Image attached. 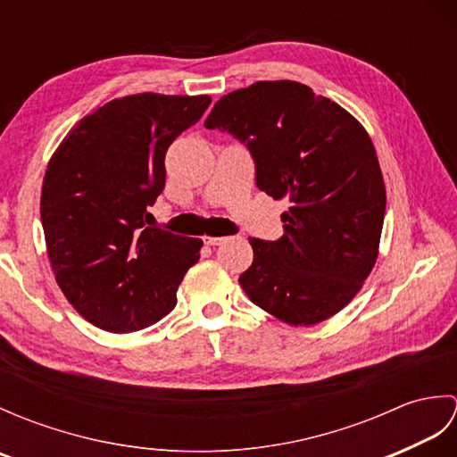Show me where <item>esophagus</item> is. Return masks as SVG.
Here are the masks:
<instances>
[{"label":"esophagus","instance_id":"1","mask_svg":"<svg viewBox=\"0 0 457 457\" xmlns=\"http://www.w3.org/2000/svg\"><path fill=\"white\" fill-rule=\"evenodd\" d=\"M223 241H226V237H212V236H206V237H204V244H206V245H221L223 244Z\"/></svg>","mask_w":457,"mask_h":457}]
</instances>
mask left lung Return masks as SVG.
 <instances>
[{
  "label": "left lung",
  "mask_w": 457,
  "mask_h": 457,
  "mask_svg": "<svg viewBox=\"0 0 457 457\" xmlns=\"http://www.w3.org/2000/svg\"><path fill=\"white\" fill-rule=\"evenodd\" d=\"M204 128L244 143L257 188L290 202L283 237L249 239L253 263L239 285L251 303L293 326L352 303L377 261L386 204L363 125L308 86L277 80L223 96Z\"/></svg>",
  "instance_id": "obj_1"
}]
</instances>
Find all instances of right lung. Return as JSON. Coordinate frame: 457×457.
Here are the masks:
<instances>
[{
    "label": "right lung",
    "instance_id": "add662e5",
    "mask_svg": "<svg viewBox=\"0 0 457 457\" xmlns=\"http://www.w3.org/2000/svg\"><path fill=\"white\" fill-rule=\"evenodd\" d=\"M210 102L151 92L112 100L68 131L48 161L41 221L54 278L105 332H137L167 316L200 257V239L145 223L164 188L167 149Z\"/></svg>",
    "mask_w": 457,
    "mask_h": 457
}]
</instances>
